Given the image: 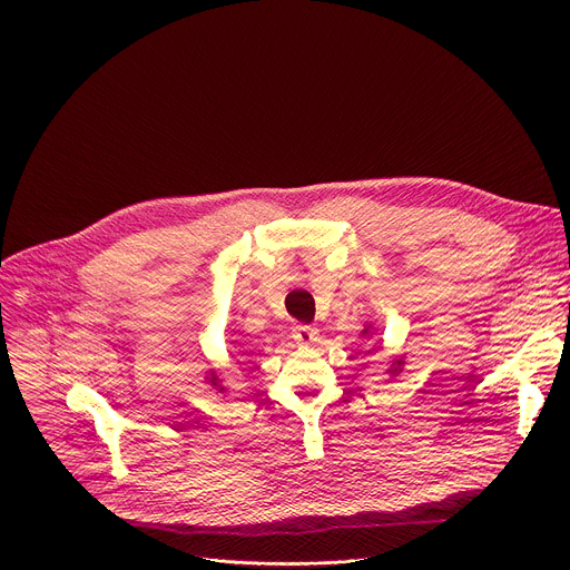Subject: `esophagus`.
<instances>
[{"instance_id": "esophagus-1", "label": "esophagus", "mask_w": 570, "mask_h": 570, "mask_svg": "<svg viewBox=\"0 0 570 570\" xmlns=\"http://www.w3.org/2000/svg\"><path fill=\"white\" fill-rule=\"evenodd\" d=\"M293 338L297 341V345H313L317 341V330L311 327V324H297L293 330Z\"/></svg>"}]
</instances>
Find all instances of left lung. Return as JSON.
<instances>
[{"label":"left lung","mask_w":570,"mask_h":570,"mask_svg":"<svg viewBox=\"0 0 570 570\" xmlns=\"http://www.w3.org/2000/svg\"><path fill=\"white\" fill-rule=\"evenodd\" d=\"M367 332H370V327H367V330H363V336H365ZM401 365H403V361H394V363H392V367H390L387 372L394 376V374H399V372H401Z\"/></svg>","instance_id":"obj_1"}]
</instances>
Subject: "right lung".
<instances>
[{
	"mask_svg": "<svg viewBox=\"0 0 570 570\" xmlns=\"http://www.w3.org/2000/svg\"><path fill=\"white\" fill-rule=\"evenodd\" d=\"M212 385H218V379H216V374H212ZM223 390V387H220Z\"/></svg>",
	"mask_w": 570,
	"mask_h": 570,
	"instance_id": "add662e5",
	"label": "right lung"
}]
</instances>
